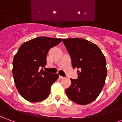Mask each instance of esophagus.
<instances>
[{
    "instance_id": "obj_1",
    "label": "esophagus",
    "mask_w": 122,
    "mask_h": 122,
    "mask_svg": "<svg viewBox=\"0 0 122 122\" xmlns=\"http://www.w3.org/2000/svg\"><path fill=\"white\" fill-rule=\"evenodd\" d=\"M59 78H60V79H63V78H64L65 77H64V76H59Z\"/></svg>"
}]
</instances>
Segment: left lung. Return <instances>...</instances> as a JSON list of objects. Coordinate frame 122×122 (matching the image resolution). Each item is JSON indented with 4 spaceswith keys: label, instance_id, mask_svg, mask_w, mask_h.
Here are the masks:
<instances>
[{
    "label": "left lung",
    "instance_id": "left-lung-1",
    "mask_svg": "<svg viewBox=\"0 0 122 122\" xmlns=\"http://www.w3.org/2000/svg\"><path fill=\"white\" fill-rule=\"evenodd\" d=\"M62 41L71 58L73 68L78 69L77 79H70L71 86L66 90L67 97L79 105L91 103L100 95L106 82L105 56L97 45L84 38Z\"/></svg>",
    "mask_w": 122,
    "mask_h": 122
}]
</instances>
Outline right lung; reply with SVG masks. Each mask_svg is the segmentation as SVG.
<instances>
[{
  "instance_id": "1",
  "label": "right lung",
  "mask_w": 122,
  "mask_h": 122,
  "mask_svg": "<svg viewBox=\"0 0 122 122\" xmlns=\"http://www.w3.org/2000/svg\"><path fill=\"white\" fill-rule=\"evenodd\" d=\"M61 38L40 36L21 45L13 60V75L20 95L31 102H39L49 97L51 87L58 78V74L44 71L46 56L51 47Z\"/></svg>"
}]
</instances>
